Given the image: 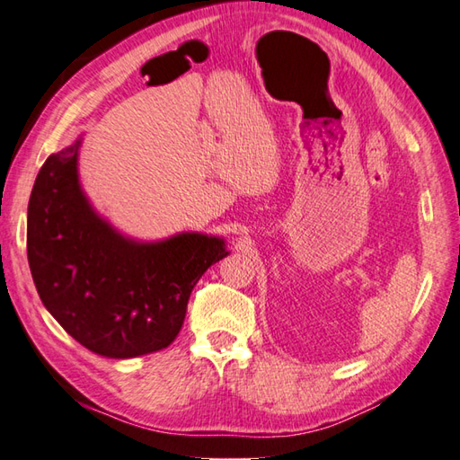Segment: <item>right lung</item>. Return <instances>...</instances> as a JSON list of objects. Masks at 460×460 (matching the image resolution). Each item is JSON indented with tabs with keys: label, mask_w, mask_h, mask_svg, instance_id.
Instances as JSON below:
<instances>
[{
	"label": "right lung",
	"mask_w": 460,
	"mask_h": 460,
	"mask_svg": "<svg viewBox=\"0 0 460 460\" xmlns=\"http://www.w3.org/2000/svg\"><path fill=\"white\" fill-rule=\"evenodd\" d=\"M81 142L49 155L29 198L27 259L39 298L94 354H152L180 334L193 287L229 251L208 233L122 235L83 191Z\"/></svg>",
	"instance_id": "obj_1"
}]
</instances>
